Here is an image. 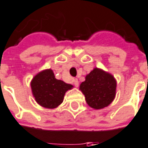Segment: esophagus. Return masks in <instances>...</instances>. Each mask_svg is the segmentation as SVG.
Masks as SVG:
<instances>
[{
	"label": "esophagus",
	"instance_id": "obj_1",
	"mask_svg": "<svg viewBox=\"0 0 148 148\" xmlns=\"http://www.w3.org/2000/svg\"><path fill=\"white\" fill-rule=\"evenodd\" d=\"M73 83H74V85H75V87H78L79 86V81L77 79H73Z\"/></svg>",
	"mask_w": 148,
	"mask_h": 148
}]
</instances>
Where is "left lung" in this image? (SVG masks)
Returning <instances> with one entry per match:
<instances>
[{
  "label": "left lung",
  "mask_w": 148,
  "mask_h": 148,
  "mask_svg": "<svg viewBox=\"0 0 148 148\" xmlns=\"http://www.w3.org/2000/svg\"><path fill=\"white\" fill-rule=\"evenodd\" d=\"M117 82L111 73L94 68L82 82L79 90L89 106L94 109L108 107L115 97Z\"/></svg>",
  "instance_id": "left-lung-1"
}]
</instances>
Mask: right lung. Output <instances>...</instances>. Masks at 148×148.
Returning <instances> with one entry per match:
<instances>
[{
  "mask_svg": "<svg viewBox=\"0 0 148 148\" xmlns=\"http://www.w3.org/2000/svg\"><path fill=\"white\" fill-rule=\"evenodd\" d=\"M30 86L36 103L50 109L58 107L63 102L65 93L73 88L72 84L55 78L51 69L43 70L34 75Z\"/></svg>",
  "mask_w": 148,
  "mask_h": 148,
  "instance_id": "add662e5",
  "label": "right lung"
}]
</instances>
